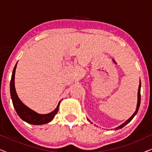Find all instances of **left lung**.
I'll list each match as a JSON object with an SVG mask.
<instances>
[{
    "mask_svg": "<svg viewBox=\"0 0 152 152\" xmlns=\"http://www.w3.org/2000/svg\"><path fill=\"white\" fill-rule=\"evenodd\" d=\"M140 87H141V83H140V84H139L138 92V104H137V108H136V111H135V113L133 114V115H132V117H131L129 119H128L125 122H124V123L121 124V125H120V126H118L117 128H115V129H122V127H124V126H125L126 124H127L131 120H132L133 118H134V116L136 115V114L137 113V112H138V109H139V107H140Z\"/></svg>",
    "mask_w": 152,
    "mask_h": 152,
    "instance_id": "1",
    "label": "left lung"
}]
</instances>
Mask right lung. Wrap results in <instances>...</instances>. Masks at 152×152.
I'll use <instances>...</instances> for the list:
<instances>
[{"label":"right lung","instance_id":"right-lung-1","mask_svg":"<svg viewBox=\"0 0 152 152\" xmlns=\"http://www.w3.org/2000/svg\"><path fill=\"white\" fill-rule=\"evenodd\" d=\"M16 65L17 64L14 66L13 72H12V79L10 81V94H11L12 103H13L16 113L23 120L31 124L39 125V124H46L48 122H50L58 112L60 102L55 110L48 114H43V115L37 113L35 111H32V109H29L28 107H26L18 98V95L16 94L15 87H14V76H15Z\"/></svg>","mask_w":152,"mask_h":152}]
</instances>
